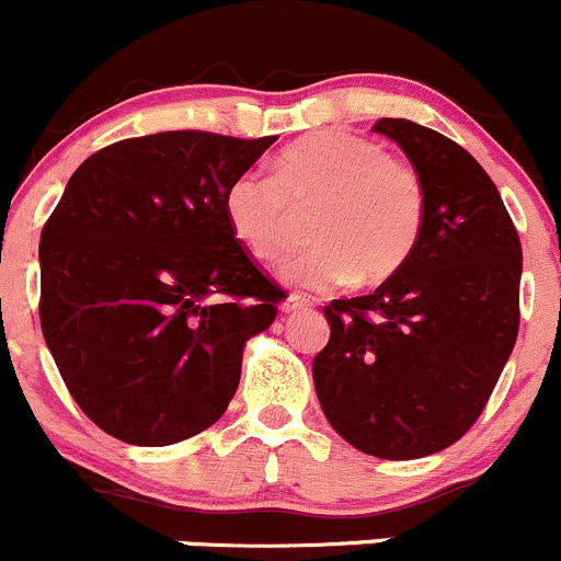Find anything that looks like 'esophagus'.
Segmentation results:
<instances>
[{
    "instance_id": "obj_1",
    "label": "esophagus",
    "mask_w": 561,
    "mask_h": 561,
    "mask_svg": "<svg viewBox=\"0 0 561 561\" xmlns=\"http://www.w3.org/2000/svg\"><path fill=\"white\" fill-rule=\"evenodd\" d=\"M280 310L286 316H297V313H305V310H310V302L302 297H288L286 302L280 305Z\"/></svg>"
}]
</instances>
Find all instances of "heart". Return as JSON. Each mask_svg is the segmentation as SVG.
<instances>
[{"mask_svg": "<svg viewBox=\"0 0 561 561\" xmlns=\"http://www.w3.org/2000/svg\"><path fill=\"white\" fill-rule=\"evenodd\" d=\"M308 209L310 245L283 262V278L302 291L376 286L412 259L428 191L412 163L387 158L370 138L319 130L283 147L275 174L242 171L224 193L231 234L256 262L280 256Z\"/></svg>", "mask_w": 561, "mask_h": 561, "instance_id": "b5f03b06", "label": "heart"}]
</instances>
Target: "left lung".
Returning a JSON list of instances; mask_svg holds the SVG:
<instances>
[{
    "label": "left lung",
    "instance_id": "1",
    "mask_svg": "<svg viewBox=\"0 0 561 561\" xmlns=\"http://www.w3.org/2000/svg\"><path fill=\"white\" fill-rule=\"evenodd\" d=\"M428 191L407 267L374 294L332 299L313 359L324 417L387 461L439 453L485 409L518 337L520 240L480 163L431 127L379 119Z\"/></svg>",
    "mask_w": 561,
    "mask_h": 561
}]
</instances>
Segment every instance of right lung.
I'll list each match as a JSON object with an SVG mask.
<instances>
[{"label": "right lung", "mask_w": 561, "mask_h": 561, "mask_svg": "<svg viewBox=\"0 0 561 561\" xmlns=\"http://www.w3.org/2000/svg\"><path fill=\"white\" fill-rule=\"evenodd\" d=\"M275 136L165 130L76 169L41 234V327L81 412L165 447L218 423L286 291L234 240L226 185Z\"/></svg>", "instance_id": "obj_1"}]
</instances>
